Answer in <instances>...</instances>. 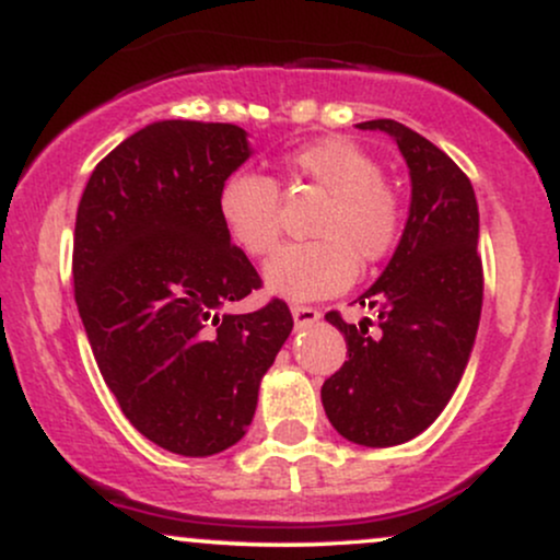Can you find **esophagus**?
Masks as SVG:
<instances>
[{"label": "esophagus", "instance_id": "1", "mask_svg": "<svg viewBox=\"0 0 560 560\" xmlns=\"http://www.w3.org/2000/svg\"><path fill=\"white\" fill-rule=\"evenodd\" d=\"M292 318H294V326H298V329H307V326L316 324V320L320 318V313L316 311V307L294 305L292 307Z\"/></svg>", "mask_w": 560, "mask_h": 560}]
</instances>
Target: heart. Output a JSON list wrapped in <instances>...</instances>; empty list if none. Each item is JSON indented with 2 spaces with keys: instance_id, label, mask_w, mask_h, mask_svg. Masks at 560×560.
<instances>
[{
  "instance_id": "obj_1",
  "label": "heart",
  "mask_w": 560,
  "mask_h": 560,
  "mask_svg": "<svg viewBox=\"0 0 560 560\" xmlns=\"http://www.w3.org/2000/svg\"><path fill=\"white\" fill-rule=\"evenodd\" d=\"M287 168L294 178L320 186L329 202L313 223L320 240L281 247L262 268V281L281 300L331 298L355 281L358 258L378 262L395 249L402 231L400 199L384 184L378 160L342 137L300 147ZM218 215L247 255L262 258L279 242L281 202L268 176L231 173L218 191Z\"/></svg>"
}]
</instances>
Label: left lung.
<instances>
[{
	"label": "left lung",
	"instance_id": "left-lung-1",
	"mask_svg": "<svg viewBox=\"0 0 560 560\" xmlns=\"http://www.w3.org/2000/svg\"><path fill=\"white\" fill-rule=\"evenodd\" d=\"M361 131L395 139L408 165L410 208L382 276L361 294L371 320H326L345 334L347 361L320 387L331 427L363 447L419 436L458 389L481 316L479 208L466 173L440 147L397 120H365Z\"/></svg>",
	"mask_w": 560,
	"mask_h": 560
}]
</instances>
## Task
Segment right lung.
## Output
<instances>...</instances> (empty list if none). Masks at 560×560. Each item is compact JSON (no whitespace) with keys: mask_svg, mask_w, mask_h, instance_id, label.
Listing matches in <instances>:
<instances>
[{"mask_svg":"<svg viewBox=\"0 0 560 560\" xmlns=\"http://www.w3.org/2000/svg\"><path fill=\"white\" fill-rule=\"evenodd\" d=\"M249 158L240 126L155 120L96 165L75 215V305L102 378L147 440L186 458L247 434L294 326L281 300L226 311L260 287L218 215Z\"/></svg>","mask_w":560,"mask_h":560,"instance_id":"add662e5","label":"right lung"}]
</instances>
